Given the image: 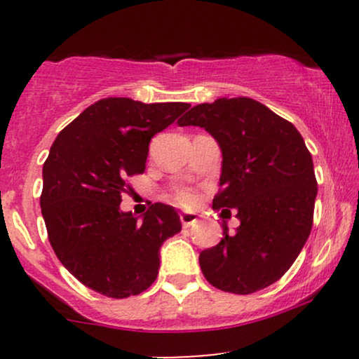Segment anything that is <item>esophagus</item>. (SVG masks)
I'll use <instances>...</instances> for the list:
<instances>
[{"mask_svg":"<svg viewBox=\"0 0 359 359\" xmlns=\"http://www.w3.org/2000/svg\"><path fill=\"white\" fill-rule=\"evenodd\" d=\"M179 216H180V221H182L184 228H191V226H194L197 222V216L192 212H180Z\"/></svg>","mask_w":359,"mask_h":359,"instance_id":"esophagus-1","label":"esophagus"}]
</instances>
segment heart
<instances>
[{
  "mask_svg": "<svg viewBox=\"0 0 359 359\" xmlns=\"http://www.w3.org/2000/svg\"><path fill=\"white\" fill-rule=\"evenodd\" d=\"M175 204L182 205V208H187V205H192L194 201H196V196L191 191H180L174 196Z\"/></svg>",
  "mask_w": 359,
  "mask_h": 359,
  "instance_id": "1",
  "label": "heart"
}]
</instances>
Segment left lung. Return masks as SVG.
Masks as SVG:
<instances>
[{
	"label": "left lung",
	"mask_w": 359,
	"mask_h": 359,
	"mask_svg": "<svg viewBox=\"0 0 359 359\" xmlns=\"http://www.w3.org/2000/svg\"><path fill=\"white\" fill-rule=\"evenodd\" d=\"M201 126L222 151L219 192L212 209L241 221L219 245L201 251L205 280L231 294H253L285 275L314 221L317 180L311 151L297 128L250 97L197 104L179 119Z\"/></svg>",
	"instance_id": "1"
}]
</instances>
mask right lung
Wrapping results in <instances>:
<instances>
[{
    "label": "right lung",
    "mask_w": 359,
    "mask_h": 359,
    "mask_svg": "<svg viewBox=\"0 0 359 359\" xmlns=\"http://www.w3.org/2000/svg\"><path fill=\"white\" fill-rule=\"evenodd\" d=\"M189 108L106 97L52 143L40 196L48 241L74 277L106 297L147 290L158 275L160 246L182 229L172 205L151 204L138 221L119 204L128 177L145 172L150 140Z\"/></svg>",
    "instance_id": "obj_1"
}]
</instances>
